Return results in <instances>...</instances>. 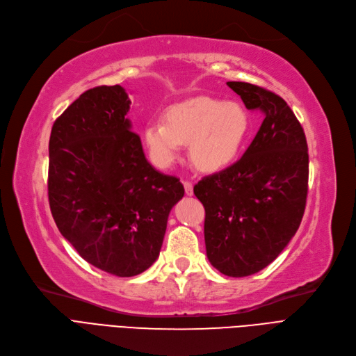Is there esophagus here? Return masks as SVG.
Wrapping results in <instances>:
<instances>
[{"label": "esophagus", "mask_w": 356, "mask_h": 356, "mask_svg": "<svg viewBox=\"0 0 356 356\" xmlns=\"http://www.w3.org/2000/svg\"><path fill=\"white\" fill-rule=\"evenodd\" d=\"M184 192H186L188 196H192L193 195V184L191 181H184Z\"/></svg>", "instance_id": "esophagus-1"}]
</instances>
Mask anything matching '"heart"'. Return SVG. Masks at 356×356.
I'll return each mask as SVG.
<instances>
[{
    "mask_svg": "<svg viewBox=\"0 0 356 356\" xmlns=\"http://www.w3.org/2000/svg\"><path fill=\"white\" fill-rule=\"evenodd\" d=\"M163 122H149L143 141L151 161L167 168L189 144V156L205 173L221 172L240 154L250 131V116L236 102L193 97L168 106Z\"/></svg>",
    "mask_w": 356,
    "mask_h": 356,
    "instance_id": "b5f03b06",
    "label": "heart"
}]
</instances>
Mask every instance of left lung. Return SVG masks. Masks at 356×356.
Instances as JSON below:
<instances>
[{
  "label": "left lung",
  "mask_w": 356,
  "mask_h": 356,
  "mask_svg": "<svg viewBox=\"0 0 356 356\" xmlns=\"http://www.w3.org/2000/svg\"><path fill=\"white\" fill-rule=\"evenodd\" d=\"M227 86L265 119L243 157L204 177L193 193L205 208L211 265L241 277L272 264L296 236L308 192V148L301 123L282 97L250 83Z\"/></svg>",
  "instance_id": "1"
}]
</instances>
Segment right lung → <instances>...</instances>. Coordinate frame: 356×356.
Wrapping results in <instances>:
<instances>
[{
  "label": "right lung",
  "instance_id": "obj_1",
  "mask_svg": "<svg viewBox=\"0 0 356 356\" xmlns=\"http://www.w3.org/2000/svg\"><path fill=\"white\" fill-rule=\"evenodd\" d=\"M120 86L90 88L52 127L48 196L55 224L79 254L129 277L157 260L168 213L184 195L154 168L127 118Z\"/></svg>",
  "mask_w": 356,
  "mask_h": 356
}]
</instances>
